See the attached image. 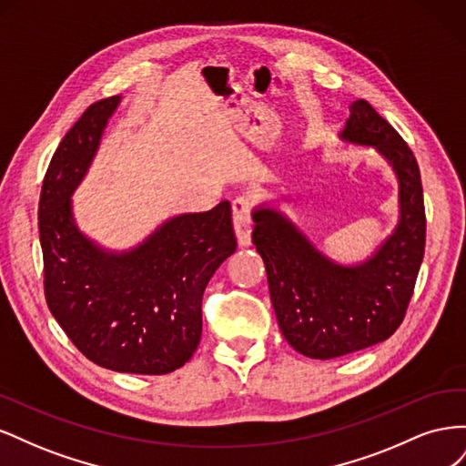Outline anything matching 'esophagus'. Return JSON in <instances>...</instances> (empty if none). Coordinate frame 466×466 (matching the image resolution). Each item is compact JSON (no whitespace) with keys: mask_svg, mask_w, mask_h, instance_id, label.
<instances>
[{"mask_svg":"<svg viewBox=\"0 0 466 466\" xmlns=\"http://www.w3.org/2000/svg\"><path fill=\"white\" fill-rule=\"evenodd\" d=\"M250 209H252V202L248 198H237L233 202V229L237 235L238 247L250 245V233H252Z\"/></svg>","mask_w":466,"mask_h":466,"instance_id":"obj_1","label":"esophagus"}]
</instances>
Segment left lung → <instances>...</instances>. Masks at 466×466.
<instances>
[{
    "label": "left lung",
    "mask_w": 466,
    "mask_h": 466,
    "mask_svg": "<svg viewBox=\"0 0 466 466\" xmlns=\"http://www.w3.org/2000/svg\"><path fill=\"white\" fill-rule=\"evenodd\" d=\"M342 139L375 147L400 187L397 229L358 266L329 260L279 211H252V243L264 260L281 334L315 360H334L387 340L400 327L426 247V209L418 161L400 134L360 98Z\"/></svg>",
    "instance_id": "8db88e82"
}]
</instances>
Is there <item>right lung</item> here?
<instances>
[{
	"mask_svg": "<svg viewBox=\"0 0 466 466\" xmlns=\"http://www.w3.org/2000/svg\"><path fill=\"white\" fill-rule=\"evenodd\" d=\"M118 103V95L93 103L52 155L38 202L45 295L87 360L120 373L165 375L200 344L204 289L237 248L231 206L168 219L128 252L93 245L77 229L69 196Z\"/></svg>",
	"mask_w": 466,
	"mask_h": 466,
	"instance_id": "right-lung-1",
	"label": "right lung"
}]
</instances>
